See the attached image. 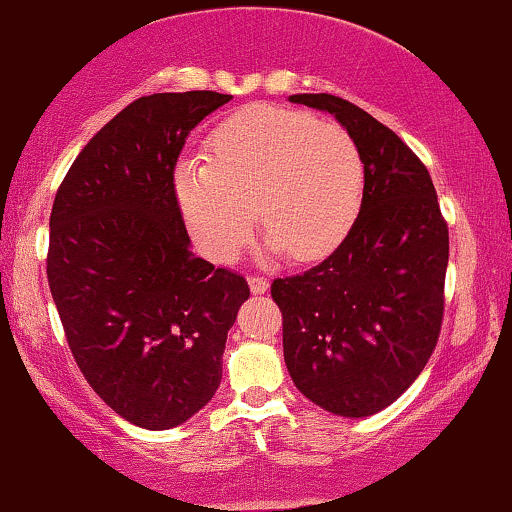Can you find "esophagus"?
I'll return each instance as SVG.
<instances>
[{
	"label": "esophagus",
	"instance_id": "esophagus-1",
	"mask_svg": "<svg viewBox=\"0 0 512 512\" xmlns=\"http://www.w3.org/2000/svg\"><path fill=\"white\" fill-rule=\"evenodd\" d=\"M249 287H251V292H254V294H263L268 290V280L263 278V275H251Z\"/></svg>",
	"mask_w": 512,
	"mask_h": 512
}]
</instances>
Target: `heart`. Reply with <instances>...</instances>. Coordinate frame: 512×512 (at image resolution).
Wrapping results in <instances>:
<instances>
[{
	"label": "heart",
	"instance_id": "b5f03b06",
	"mask_svg": "<svg viewBox=\"0 0 512 512\" xmlns=\"http://www.w3.org/2000/svg\"><path fill=\"white\" fill-rule=\"evenodd\" d=\"M174 191L191 237L210 261L237 256L254 213L270 234V249L314 261L330 254L357 220L364 160L342 124L254 105L210 131L206 160H184Z\"/></svg>",
	"mask_w": 512,
	"mask_h": 512
}]
</instances>
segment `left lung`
<instances>
[{"label":"left lung","instance_id":"8db88e82","mask_svg":"<svg viewBox=\"0 0 512 512\" xmlns=\"http://www.w3.org/2000/svg\"><path fill=\"white\" fill-rule=\"evenodd\" d=\"M292 102L335 114L364 160L362 210L318 266L275 278L282 350L299 393L340 417H369L422 374L443 323L448 222L431 174L402 138L328 93Z\"/></svg>","mask_w":512,"mask_h":512}]
</instances>
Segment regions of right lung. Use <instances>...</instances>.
Listing matches in <instances>:
<instances>
[{
	"label": "right lung",
	"mask_w": 512,
	"mask_h": 512,
	"mask_svg": "<svg viewBox=\"0 0 512 512\" xmlns=\"http://www.w3.org/2000/svg\"><path fill=\"white\" fill-rule=\"evenodd\" d=\"M230 100L215 90L134 100L54 196L47 280L66 342L90 388L141 429H172L208 405L249 299L242 275L191 254L174 191L189 131Z\"/></svg>",
	"instance_id": "right-lung-1"
}]
</instances>
